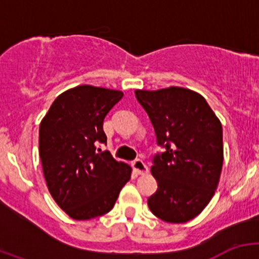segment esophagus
<instances>
[{"instance_id":"1","label":"esophagus","mask_w":259,"mask_h":259,"mask_svg":"<svg viewBox=\"0 0 259 259\" xmlns=\"http://www.w3.org/2000/svg\"><path fill=\"white\" fill-rule=\"evenodd\" d=\"M132 165L135 173L139 174V176H144V174L148 173V166H146V164L143 160H140V159H137V160L133 161Z\"/></svg>"}]
</instances>
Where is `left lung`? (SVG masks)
<instances>
[{
    "instance_id": "obj_1",
    "label": "left lung",
    "mask_w": 259,
    "mask_h": 259,
    "mask_svg": "<svg viewBox=\"0 0 259 259\" xmlns=\"http://www.w3.org/2000/svg\"><path fill=\"white\" fill-rule=\"evenodd\" d=\"M149 115L156 140L166 149L154 156L151 174L158 189L148 199L154 215L185 223L202 213L213 198L223 166V130L200 94L170 86L135 90Z\"/></svg>"
}]
</instances>
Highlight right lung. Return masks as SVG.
<instances>
[{"mask_svg":"<svg viewBox=\"0 0 259 259\" xmlns=\"http://www.w3.org/2000/svg\"><path fill=\"white\" fill-rule=\"evenodd\" d=\"M124 94L80 85L60 94L40 124L38 151L44 177L55 202L76 221L96 218L113 209L132 168L109 151L104 119Z\"/></svg>","mask_w":259,"mask_h":259,"instance_id":"1","label":"right lung"}]
</instances>
